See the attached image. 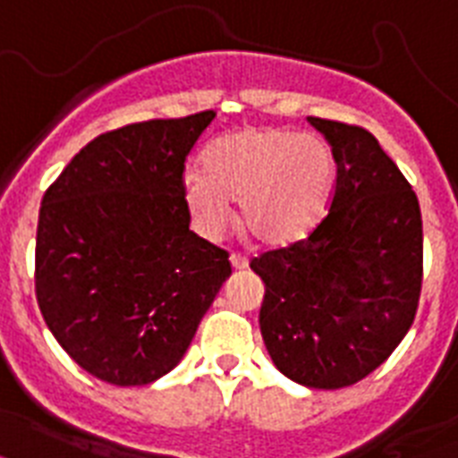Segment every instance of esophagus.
<instances>
[{
	"mask_svg": "<svg viewBox=\"0 0 458 458\" xmlns=\"http://www.w3.org/2000/svg\"><path fill=\"white\" fill-rule=\"evenodd\" d=\"M229 260H232V267H233V269H243V267H248V258H246V255L232 253V258H229Z\"/></svg>",
	"mask_w": 458,
	"mask_h": 458,
	"instance_id": "obj_1",
	"label": "esophagus"
}]
</instances>
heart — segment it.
<instances>
[{"mask_svg": "<svg viewBox=\"0 0 458 458\" xmlns=\"http://www.w3.org/2000/svg\"><path fill=\"white\" fill-rule=\"evenodd\" d=\"M332 179L335 159L320 138L253 126L217 138L205 152V174L183 176V196L208 233L226 229L229 200H241L248 233L269 246H286L320 222Z\"/></svg>", "mask_w": 458, "mask_h": 458, "instance_id": "heart-1", "label": "heart"}]
</instances>
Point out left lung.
<instances>
[{"label":"left lung","instance_id":"left-lung-1","mask_svg":"<svg viewBox=\"0 0 458 458\" xmlns=\"http://www.w3.org/2000/svg\"><path fill=\"white\" fill-rule=\"evenodd\" d=\"M332 145L335 193L306 239L265 250L260 332L272 363L313 389L356 385L413 325L423 284L418 198L370 131L308 116Z\"/></svg>","mask_w":458,"mask_h":458}]
</instances>
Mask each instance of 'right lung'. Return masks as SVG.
Wrapping results in <instances>:
<instances>
[{"label": "right lung", "mask_w": 458, "mask_h": 458, "mask_svg": "<svg viewBox=\"0 0 458 458\" xmlns=\"http://www.w3.org/2000/svg\"><path fill=\"white\" fill-rule=\"evenodd\" d=\"M215 119H150L85 145L45 191L35 296L49 332L83 370L116 387L176 368L229 253L189 229L186 157Z\"/></svg>", "instance_id": "obj_1"}]
</instances>
